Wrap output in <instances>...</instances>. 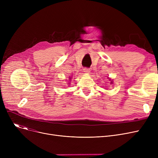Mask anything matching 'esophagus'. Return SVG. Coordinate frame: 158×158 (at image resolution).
<instances>
[{
	"instance_id": "34e87169",
	"label": "esophagus",
	"mask_w": 158,
	"mask_h": 158,
	"mask_svg": "<svg viewBox=\"0 0 158 158\" xmlns=\"http://www.w3.org/2000/svg\"><path fill=\"white\" fill-rule=\"evenodd\" d=\"M83 70H84V72H85V73H89L90 72V71H91L89 69H87V68H84Z\"/></svg>"
}]
</instances>
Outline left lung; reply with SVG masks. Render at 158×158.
Listing matches in <instances>:
<instances>
[{
  "label": "left lung",
  "instance_id": "obj_1",
  "mask_svg": "<svg viewBox=\"0 0 158 158\" xmlns=\"http://www.w3.org/2000/svg\"><path fill=\"white\" fill-rule=\"evenodd\" d=\"M108 79H109V80L111 81L110 83H111V84H113V81H112V80H111L110 78V77H108Z\"/></svg>",
  "mask_w": 158,
  "mask_h": 158
}]
</instances>
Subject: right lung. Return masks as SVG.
<instances>
[{
  "label": "right lung",
  "mask_w": 158,
  "mask_h": 158,
  "mask_svg": "<svg viewBox=\"0 0 158 158\" xmlns=\"http://www.w3.org/2000/svg\"><path fill=\"white\" fill-rule=\"evenodd\" d=\"M69 79H70H70H72V78H71V77H69Z\"/></svg>",
  "instance_id": "right-lung-1"
}]
</instances>
